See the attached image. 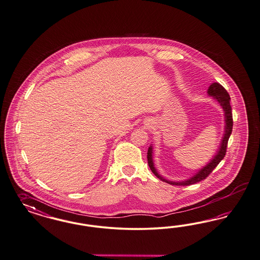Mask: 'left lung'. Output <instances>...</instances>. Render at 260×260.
I'll list each match as a JSON object with an SVG mask.
<instances>
[{"label":"left lung","mask_w":260,"mask_h":260,"mask_svg":"<svg viewBox=\"0 0 260 260\" xmlns=\"http://www.w3.org/2000/svg\"><path fill=\"white\" fill-rule=\"evenodd\" d=\"M207 93H208L209 96H212L215 100H217L218 103L221 105V107L224 109V122H225L224 137L222 139L220 148L217 151V154L209 161L208 164H206V166L204 168H202L201 170L198 171L197 174H195L192 178H190L189 179L183 180V181H179V182L170 181V180H167V179L162 178L161 176L157 173V171L154 168L153 161H152V146H150L149 149H148L147 158H148V164H149L151 170L155 175V177H157L158 179H161V180L169 183V184L185 186V185H191V184L197 183L201 180H204L209 176V174L212 171L214 170L216 166L221 162V160L224 158V155H225L226 148H228V141H229V138H230V136L232 135V132H233V110H232V107H231V98H230V95L226 92V90L224 89V87L218 82H213L208 87Z\"/></svg>","instance_id":"obj_1"}]
</instances>
